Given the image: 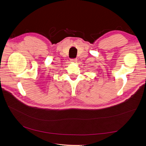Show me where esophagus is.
<instances>
[{
    "instance_id": "obj_1",
    "label": "esophagus",
    "mask_w": 146,
    "mask_h": 146,
    "mask_svg": "<svg viewBox=\"0 0 146 146\" xmlns=\"http://www.w3.org/2000/svg\"><path fill=\"white\" fill-rule=\"evenodd\" d=\"M70 61L72 62H77L78 61V60L76 58H74V59H71L70 60Z\"/></svg>"
}]
</instances>
